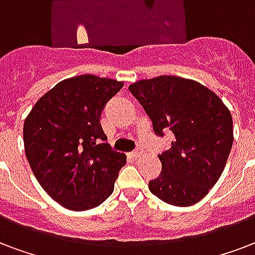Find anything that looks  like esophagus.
Masks as SVG:
<instances>
[{
	"label": "esophagus",
	"instance_id": "esophagus-1",
	"mask_svg": "<svg viewBox=\"0 0 255 255\" xmlns=\"http://www.w3.org/2000/svg\"><path fill=\"white\" fill-rule=\"evenodd\" d=\"M131 155L133 156V158H140L141 155H143V151H141V147H137V148L135 149V151H132Z\"/></svg>",
	"mask_w": 255,
	"mask_h": 255
}]
</instances>
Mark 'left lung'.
I'll return each instance as SVG.
<instances>
[{
	"label": "left lung",
	"mask_w": 255,
	"mask_h": 255,
	"mask_svg": "<svg viewBox=\"0 0 255 255\" xmlns=\"http://www.w3.org/2000/svg\"><path fill=\"white\" fill-rule=\"evenodd\" d=\"M156 136L172 133L159 155L162 172L149 180L155 197L168 205H195L217 183L233 145L230 111L209 88L176 76H159L128 87Z\"/></svg>",
	"instance_id": "1"
}]
</instances>
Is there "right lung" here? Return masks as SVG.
Returning a JSON list of instances; mask_svg holds the SVG:
<instances>
[{
    "label": "right lung",
    "mask_w": 255,
    "mask_h": 255,
    "mask_svg": "<svg viewBox=\"0 0 255 255\" xmlns=\"http://www.w3.org/2000/svg\"><path fill=\"white\" fill-rule=\"evenodd\" d=\"M123 83L93 75L54 85L24 123L25 153L33 174L52 199L73 211L102 205L114 192L126 164L100 126V114Z\"/></svg>",
    "instance_id": "right-lung-1"
}]
</instances>
